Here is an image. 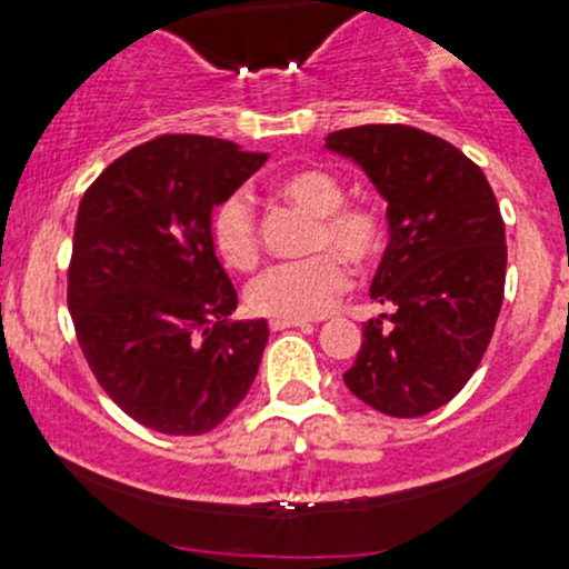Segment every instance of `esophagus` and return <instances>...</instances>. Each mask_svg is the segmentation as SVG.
Instances as JSON below:
<instances>
[{
    "mask_svg": "<svg viewBox=\"0 0 569 569\" xmlns=\"http://www.w3.org/2000/svg\"><path fill=\"white\" fill-rule=\"evenodd\" d=\"M269 327H272V330H289V327H311V325L300 319H272L269 321Z\"/></svg>",
    "mask_w": 569,
    "mask_h": 569,
    "instance_id": "1",
    "label": "esophagus"
}]
</instances>
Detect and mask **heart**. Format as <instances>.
<instances>
[{"label": "heart", "instance_id": "b5f03b06", "mask_svg": "<svg viewBox=\"0 0 569 569\" xmlns=\"http://www.w3.org/2000/svg\"><path fill=\"white\" fill-rule=\"evenodd\" d=\"M274 189L297 209L317 217L308 250L330 249L297 263L267 269L248 289L256 313L272 319L325 317L347 291L349 272L339 254L355 267H369L386 244V220L375 203L343 200V183L330 170L300 168L278 176ZM211 242L231 269L248 272L258 263V222L248 194L233 192L211 214ZM339 254L336 257L335 252Z\"/></svg>", "mask_w": 569, "mask_h": 569}]
</instances>
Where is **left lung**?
Wrapping results in <instances>:
<instances>
[{
	"label": "left lung",
	"mask_w": 569,
	"mask_h": 569,
	"mask_svg": "<svg viewBox=\"0 0 569 569\" xmlns=\"http://www.w3.org/2000/svg\"><path fill=\"white\" fill-rule=\"evenodd\" d=\"M325 148L388 203L371 300L391 313L366 321L343 382L386 416H427L462 391L496 330L507 280L498 200L460 148L412 126L332 131Z\"/></svg>",
	"instance_id": "1"
}]
</instances>
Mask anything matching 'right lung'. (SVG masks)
I'll return each instance as SVG.
<instances>
[{
	"mask_svg": "<svg viewBox=\"0 0 569 569\" xmlns=\"http://www.w3.org/2000/svg\"><path fill=\"white\" fill-rule=\"evenodd\" d=\"M267 153L200 134L131 148L79 203L68 311L109 399L162 435H203L250 391L269 327L228 321L237 289L211 211Z\"/></svg>",
	"mask_w": 569,
	"mask_h": 569,
	"instance_id": "obj_1",
	"label": "right lung"
}]
</instances>
